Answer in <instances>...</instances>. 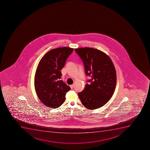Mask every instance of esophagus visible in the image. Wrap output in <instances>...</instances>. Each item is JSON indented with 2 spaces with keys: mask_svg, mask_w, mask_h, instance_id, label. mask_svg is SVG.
Returning a JSON list of instances; mask_svg holds the SVG:
<instances>
[{
  "mask_svg": "<svg viewBox=\"0 0 150 150\" xmlns=\"http://www.w3.org/2000/svg\"><path fill=\"white\" fill-rule=\"evenodd\" d=\"M70 86L71 88H74V85H70Z\"/></svg>",
  "mask_w": 150,
  "mask_h": 150,
  "instance_id": "obj_1",
  "label": "esophagus"
}]
</instances>
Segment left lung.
<instances>
[{"label": "left lung", "instance_id": "obj_1", "mask_svg": "<svg viewBox=\"0 0 150 150\" xmlns=\"http://www.w3.org/2000/svg\"><path fill=\"white\" fill-rule=\"evenodd\" d=\"M74 50L83 62L86 76L91 77L78 96L88 110L99 108L109 101L115 91L117 76L113 63L108 55L96 49L84 47Z\"/></svg>", "mask_w": 150, "mask_h": 150}]
</instances>
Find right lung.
<instances>
[{"label": "right lung", "instance_id": "add662e5", "mask_svg": "<svg viewBox=\"0 0 150 150\" xmlns=\"http://www.w3.org/2000/svg\"><path fill=\"white\" fill-rule=\"evenodd\" d=\"M74 49L64 47L49 51L38 64L34 86L40 101L51 108H57L65 101L71 88L61 80V71Z\"/></svg>", "mask_w": 150, "mask_h": 150}]
</instances>
